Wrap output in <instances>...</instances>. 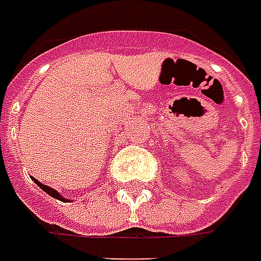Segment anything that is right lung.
Returning <instances> with one entry per match:
<instances>
[{
  "label": "right lung",
  "mask_w": 261,
  "mask_h": 261,
  "mask_svg": "<svg viewBox=\"0 0 261 261\" xmlns=\"http://www.w3.org/2000/svg\"><path fill=\"white\" fill-rule=\"evenodd\" d=\"M32 180L35 182V184H36V185H38V187H39V188L42 189V191H45L48 195H51L53 198H56V200H60V201H70V200L64 198V197H63V195H61L60 192H57L56 189H53L51 187H46V185H44V184H41V182H39L38 179L32 177Z\"/></svg>",
  "instance_id": "add662e5"
}]
</instances>
